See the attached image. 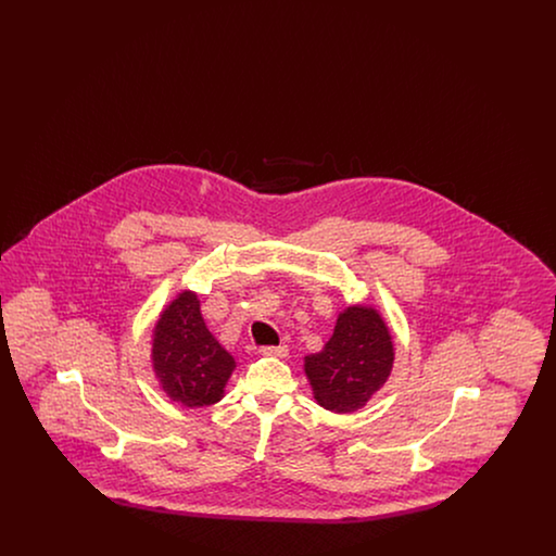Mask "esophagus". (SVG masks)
I'll return each instance as SVG.
<instances>
[{"label":"esophagus","instance_id":"esophagus-1","mask_svg":"<svg viewBox=\"0 0 556 556\" xmlns=\"http://www.w3.org/2000/svg\"><path fill=\"white\" fill-rule=\"evenodd\" d=\"M261 352L266 356H277V358H286L290 354V348L288 345H265L261 348Z\"/></svg>","mask_w":556,"mask_h":556}]
</instances>
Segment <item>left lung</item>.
Wrapping results in <instances>:
<instances>
[{"label": "left lung", "instance_id": "left-lung-1", "mask_svg": "<svg viewBox=\"0 0 556 556\" xmlns=\"http://www.w3.org/2000/svg\"><path fill=\"white\" fill-rule=\"evenodd\" d=\"M394 344L386 320L370 306L340 313L331 340L304 358L315 400L331 413H354L388 381Z\"/></svg>", "mask_w": 556, "mask_h": 556}]
</instances>
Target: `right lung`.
I'll return each instance as SVG.
<instances>
[{
  "mask_svg": "<svg viewBox=\"0 0 556 556\" xmlns=\"http://www.w3.org/2000/svg\"><path fill=\"white\" fill-rule=\"evenodd\" d=\"M152 367L166 396L187 408L211 406L225 394L233 356L214 340L193 291H181L160 315Z\"/></svg>",
  "mask_w": 556,
  "mask_h": 556,
  "instance_id": "obj_1",
  "label": "right lung"
}]
</instances>
